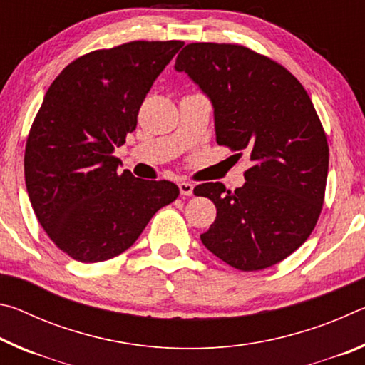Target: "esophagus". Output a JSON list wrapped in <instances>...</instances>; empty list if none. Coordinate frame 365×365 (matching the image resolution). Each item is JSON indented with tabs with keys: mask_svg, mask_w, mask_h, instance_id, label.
Here are the masks:
<instances>
[{
	"mask_svg": "<svg viewBox=\"0 0 365 365\" xmlns=\"http://www.w3.org/2000/svg\"><path fill=\"white\" fill-rule=\"evenodd\" d=\"M178 188H180V193L183 195V196H191L193 195V183H190V182H182V183H178Z\"/></svg>",
	"mask_w": 365,
	"mask_h": 365,
	"instance_id": "esophagus-1",
	"label": "esophagus"
}]
</instances>
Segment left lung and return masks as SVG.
<instances>
[{
  "instance_id": "8db88e82",
  "label": "left lung",
  "mask_w": 365,
  "mask_h": 365,
  "mask_svg": "<svg viewBox=\"0 0 365 365\" xmlns=\"http://www.w3.org/2000/svg\"><path fill=\"white\" fill-rule=\"evenodd\" d=\"M175 69L211 100L217 143L252 163L242 188L193 190L217 207L202 245L243 272L279 264L306 242L324 205L329 143L311 98L285 67L242 45L190 43Z\"/></svg>"
}]
</instances>
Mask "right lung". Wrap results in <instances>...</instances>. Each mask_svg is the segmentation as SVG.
Returning a JSON list of instances; mask_svg holds the SVG:
<instances>
[{
    "label": "right lung",
    "instance_id": "right-lung-1",
    "mask_svg": "<svg viewBox=\"0 0 365 365\" xmlns=\"http://www.w3.org/2000/svg\"><path fill=\"white\" fill-rule=\"evenodd\" d=\"M182 46L130 41L91 51L43 98L26 145V187L40 225L76 261L119 256L180 193L169 180L120 174L113 153L137 128L141 103Z\"/></svg>",
    "mask_w": 365,
    "mask_h": 365
}]
</instances>
